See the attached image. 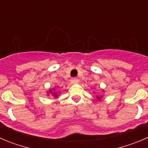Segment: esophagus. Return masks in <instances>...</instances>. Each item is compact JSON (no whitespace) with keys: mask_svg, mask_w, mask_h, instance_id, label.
Listing matches in <instances>:
<instances>
[{"mask_svg":"<svg viewBox=\"0 0 148 148\" xmlns=\"http://www.w3.org/2000/svg\"><path fill=\"white\" fill-rule=\"evenodd\" d=\"M78 82V79L77 78H73L71 79V83L72 84H76Z\"/></svg>","mask_w":148,"mask_h":148,"instance_id":"34e87169","label":"esophagus"}]
</instances>
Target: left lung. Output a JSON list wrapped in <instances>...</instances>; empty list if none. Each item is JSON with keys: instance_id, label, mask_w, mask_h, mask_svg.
<instances>
[{"instance_id": "obj_1", "label": "left lung", "mask_w": 148, "mask_h": 148, "mask_svg": "<svg viewBox=\"0 0 148 148\" xmlns=\"http://www.w3.org/2000/svg\"><path fill=\"white\" fill-rule=\"evenodd\" d=\"M97 99H100V98H99V97H97Z\"/></svg>"}]
</instances>
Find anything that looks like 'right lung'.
<instances>
[{
  "label": "right lung",
  "instance_id": "1",
  "mask_svg": "<svg viewBox=\"0 0 148 148\" xmlns=\"http://www.w3.org/2000/svg\"><path fill=\"white\" fill-rule=\"evenodd\" d=\"M54 96H56V97H57V95H56V93H54Z\"/></svg>",
  "mask_w": 148,
  "mask_h": 148
}]
</instances>
